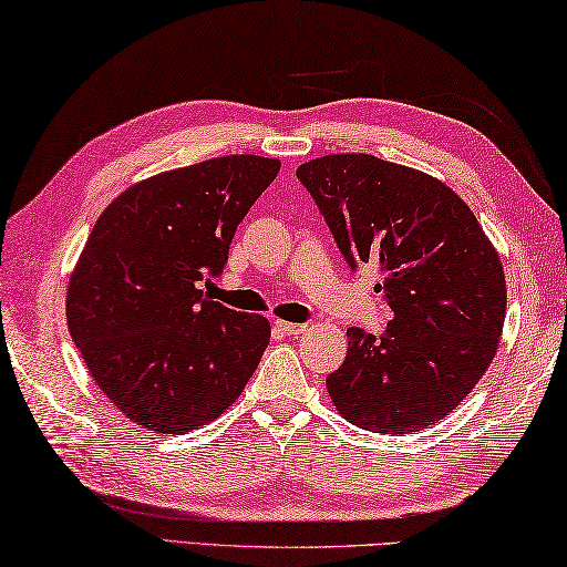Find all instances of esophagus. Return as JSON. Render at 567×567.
<instances>
[{"instance_id":"34e87169","label":"esophagus","mask_w":567,"mask_h":567,"mask_svg":"<svg viewBox=\"0 0 567 567\" xmlns=\"http://www.w3.org/2000/svg\"><path fill=\"white\" fill-rule=\"evenodd\" d=\"M274 326L286 336H298V333H303V330H306V323H291V320H276Z\"/></svg>"}]
</instances>
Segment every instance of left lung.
Segmentation results:
<instances>
[{"instance_id": "obj_1", "label": "left lung", "mask_w": 567, "mask_h": 567, "mask_svg": "<svg viewBox=\"0 0 567 567\" xmlns=\"http://www.w3.org/2000/svg\"><path fill=\"white\" fill-rule=\"evenodd\" d=\"M350 269L375 264L394 318L375 338L348 328L326 388L360 430L414 434L450 414L496 355L506 276L466 202L420 169L365 153L296 169Z\"/></svg>"}]
</instances>
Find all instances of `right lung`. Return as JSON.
I'll list each match as a JSON object with an SVG mask.
<instances>
[{
    "instance_id": "right-lung-1",
    "label": "right lung",
    "mask_w": 567,
    "mask_h": 567,
    "mask_svg": "<svg viewBox=\"0 0 567 567\" xmlns=\"http://www.w3.org/2000/svg\"><path fill=\"white\" fill-rule=\"evenodd\" d=\"M281 163L227 155L121 192L76 261L66 320L91 378L127 420L185 434L229 410L271 338L259 313L202 291Z\"/></svg>"
}]
</instances>
